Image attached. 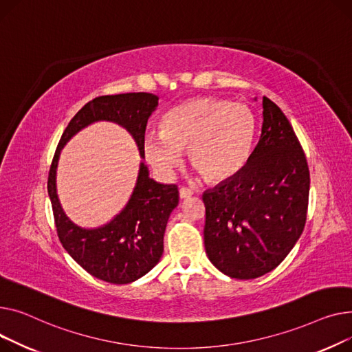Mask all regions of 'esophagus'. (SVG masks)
Masks as SVG:
<instances>
[{"instance_id": "obj_1", "label": "esophagus", "mask_w": 352, "mask_h": 352, "mask_svg": "<svg viewBox=\"0 0 352 352\" xmlns=\"http://www.w3.org/2000/svg\"><path fill=\"white\" fill-rule=\"evenodd\" d=\"M179 195H180L182 199H188L193 195V190L190 188H184V186H183V188L179 189Z\"/></svg>"}]
</instances>
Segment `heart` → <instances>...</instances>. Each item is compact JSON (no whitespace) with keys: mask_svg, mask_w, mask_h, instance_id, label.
<instances>
[{"mask_svg":"<svg viewBox=\"0 0 352 352\" xmlns=\"http://www.w3.org/2000/svg\"><path fill=\"white\" fill-rule=\"evenodd\" d=\"M162 133L143 139L146 159L169 173L182 163L184 149L204 180L220 182L236 175L249 159L256 132L252 111L243 103L195 98L172 108L160 122Z\"/></svg>","mask_w":352,"mask_h":352,"instance_id":"obj_1","label":"heart"}]
</instances>
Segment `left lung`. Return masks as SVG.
I'll list each match as a JSON object with an SVG mask.
<instances>
[{
  "mask_svg": "<svg viewBox=\"0 0 352 352\" xmlns=\"http://www.w3.org/2000/svg\"><path fill=\"white\" fill-rule=\"evenodd\" d=\"M309 170L281 109L263 96V126L245 166L203 195L204 249L221 273L252 280L274 268L300 239Z\"/></svg>",
  "mask_w": 352,
  "mask_h": 352,
  "instance_id": "1",
  "label": "left lung"
}]
</instances>
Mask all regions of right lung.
I'll return each instance as SVG.
<instances>
[{
    "instance_id": "1",
    "label": "right lung",
    "mask_w": 352,
    "mask_h": 352,
    "mask_svg": "<svg viewBox=\"0 0 352 352\" xmlns=\"http://www.w3.org/2000/svg\"><path fill=\"white\" fill-rule=\"evenodd\" d=\"M157 100L156 95L146 92L105 95L89 100L62 133L50 168L48 195L59 241L82 268L107 283H132L157 264L169 216L179 203L177 186L155 182L140 163L138 182L125 209L99 229H80L65 216L58 200L55 175L59 153L82 128L96 120H111L129 131L144 157V131Z\"/></svg>"
}]
</instances>
